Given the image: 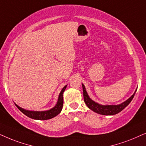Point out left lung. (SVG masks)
I'll list each match as a JSON object with an SVG mask.
<instances>
[{
    "mask_svg": "<svg viewBox=\"0 0 146 146\" xmlns=\"http://www.w3.org/2000/svg\"><path fill=\"white\" fill-rule=\"evenodd\" d=\"M82 87L83 91V98H84V102L85 104L87 105V106L94 112L105 115H115V114H117L120 111H121L131 102L134 96H135V92H136V91H135L131 97H130L125 102L122 103L119 105H116V106H102V105L97 104V103L93 102L92 100H91L88 95H87L84 85L82 84Z\"/></svg>",
    "mask_w": 146,
    "mask_h": 146,
    "instance_id": "obj_1",
    "label": "left lung"
}]
</instances>
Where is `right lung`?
Listing matches in <instances>:
<instances>
[{
	"mask_svg": "<svg viewBox=\"0 0 146 146\" xmlns=\"http://www.w3.org/2000/svg\"><path fill=\"white\" fill-rule=\"evenodd\" d=\"M66 87L67 85H65V87L62 89V90L60 93L59 96V99H58V102L56 104V106L54 107L53 108L50 109V110L44 111H28L25 110L24 109L20 108V107L17 106V104L16 106L19 110L21 111L23 113H24L25 115H27V117L32 118L34 119H38V120H46L51 119L55 116H57L58 114L60 113L61 111L63 108V92L65 91Z\"/></svg>",
	"mask_w": 146,
	"mask_h": 146,
	"instance_id": "right-lung-1",
	"label": "right lung"
}]
</instances>
